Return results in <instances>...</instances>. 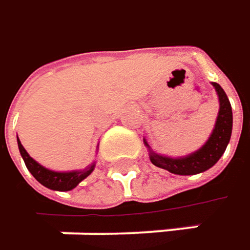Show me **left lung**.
I'll list each match as a JSON object with an SVG mask.
<instances>
[{
    "label": "left lung",
    "mask_w": 250,
    "mask_h": 250,
    "mask_svg": "<svg viewBox=\"0 0 250 250\" xmlns=\"http://www.w3.org/2000/svg\"><path fill=\"white\" fill-rule=\"evenodd\" d=\"M213 87L219 96L220 108H219V116L216 120L213 133L206 142V145L200 150H197L196 153L189 154L188 157H180V159H170V157L159 156L150 151V160L154 166L174 173V174L189 176V174H197V173L210 169L222 157L230 140L233 119H232V107H230L226 93L217 83H213ZM146 146L148 147L147 143Z\"/></svg>",
    "instance_id": "1"
}]
</instances>
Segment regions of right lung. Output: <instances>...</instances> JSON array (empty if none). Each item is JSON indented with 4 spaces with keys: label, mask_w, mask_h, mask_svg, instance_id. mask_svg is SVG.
<instances>
[{
    "label": "right lung",
    "mask_w": 250,
    "mask_h": 250,
    "mask_svg": "<svg viewBox=\"0 0 250 250\" xmlns=\"http://www.w3.org/2000/svg\"><path fill=\"white\" fill-rule=\"evenodd\" d=\"M18 148L20 153L24 159V163L27 166V169L31 171V174L35 179L45 188L53 189V190H61V192H67L74 189L79 185L81 180H84L94 169V165L85 167L84 170L80 171H67V173H60V171H53L42 167L41 165H38L33 157H30V154L25 151V148L22 147V145L18 140Z\"/></svg>",
    "instance_id": "obj_1"
}]
</instances>
